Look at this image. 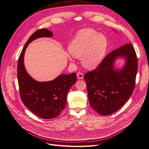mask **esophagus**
Masks as SVG:
<instances>
[{"label": "esophagus", "mask_w": 149, "mask_h": 149, "mask_svg": "<svg viewBox=\"0 0 149 149\" xmlns=\"http://www.w3.org/2000/svg\"><path fill=\"white\" fill-rule=\"evenodd\" d=\"M77 77L79 79H84V74L82 73L78 72L77 73Z\"/></svg>", "instance_id": "esophagus-1"}]
</instances>
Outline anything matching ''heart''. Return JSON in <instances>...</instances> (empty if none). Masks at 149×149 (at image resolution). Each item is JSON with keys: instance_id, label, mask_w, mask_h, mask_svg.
<instances>
[{"instance_id": "heart-1", "label": "heart", "mask_w": 149, "mask_h": 149, "mask_svg": "<svg viewBox=\"0 0 149 149\" xmlns=\"http://www.w3.org/2000/svg\"><path fill=\"white\" fill-rule=\"evenodd\" d=\"M108 47V40L104 34L91 28L79 31L68 47L69 53L87 69H94L102 61Z\"/></svg>"}]
</instances>
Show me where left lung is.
<instances>
[{
    "mask_svg": "<svg viewBox=\"0 0 149 149\" xmlns=\"http://www.w3.org/2000/svg\"><path fill=\"white\" fill-rule=\"evenodd\" d=\"M120 58L125 60V64L117 69L115 63ZM137 70V57L131 44L107 55L97 68L84 75L92 108L102 116L117 111L133 93Z\"/></svg>",
    "mask_w": 149,
    "mask_h": 149,
    "instance_id": "obj_1",
    "label": "left lung"
}]
</instances>
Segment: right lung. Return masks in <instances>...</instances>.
Returning a JSON list of instances; mask_svg holds the SVG:
<instances>
[{"label":"right lung","mask_w":149,"mask_h":149,"mask_svg":"<svg viewBox=\"0 0 149 149\" xmlns=\"http://www.w3.org/2000/svg\"><path fill=\"white\" fill-rule=\"evenodd\" d=\"M52 37L53 32L45 28L34 32L25 44L17 65V79L23 104L34 114L45 119L60 114L65 107L68 91L77 81L76 73H73L60 74L50 81L38 82L26 72L24 55L29 44L39 38Z\"/></svg>","instance_id":"add662e5"}]
</instances>
